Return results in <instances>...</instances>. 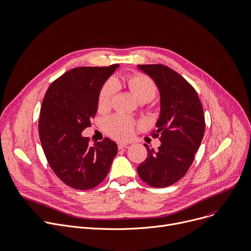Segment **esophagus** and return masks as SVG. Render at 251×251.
<instances>
[{
    "instance_id": "1",
    "label": "esophagus",
    "mask_w": 251,
    "mask_h": 251,
    "mask_svg": "<svg viewBox=\"0 0 251 251\" xmlns=\"http://www.w3.org/2000/svg\"><path fill=\"white\" fill-rule=\"evenodd\" d=\"M127 145H128V144H126V143L119 142V143H118V148H119V149H123V148H126Z\"/></svg>"
}]
</instances>
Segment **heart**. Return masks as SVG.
Here are the masks:
<instances>
[{
    "label": "heart",
    "mask_w": 251,
    "mask_h": 251,
    "mask_svg": "<svg viewBox=\"0 0 251 251\" xmlns=\"http://www.w3.org/2000/svg\"><path fill=\"white\" fill-rule=\"evenodd\" d=\"M125 83L139 102H149L156 96L158 89L154 80L148 75L137 73L128 75ZM116 93V83L113 79H108L102 86L98 96V109L106 111L110 108L112 99ZM136 126V122L130 117L116 114L105 121V128L108 134L116 139L126 140L131 137Z\"/></svg>",
    "instance_id": "obj_1"
}]
</instances>
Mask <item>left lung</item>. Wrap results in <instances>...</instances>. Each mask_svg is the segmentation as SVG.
Masks as SVG:
<instances>
[{"instance_id":"obj_1","label":"left lung","mask_w":251,"mask_h":251,"mask_svg":"<svg viewBox=\"0 0 251 251\" xmlns=\"http://www.w3.org/2000/svg\"><path fill=\"white\" fill-rule=\"evenodd\" d=\"M153 78L160 93V116L151 133L159 138L157 151L147 144L146 159L139 164V177L148 186L165 188L187 174L205 132V116L199 96L189 81L163 64H139Z\"/></svg>"}]
</instances>
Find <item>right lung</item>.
Instances as JSON below:
<instances>
[{"instance_id":"add662e5","label":"right lung","mask_w":251,"mask_h":251,"mask_svg":"<svg viewBox=\"0 0 251 251\" xmlns=\"http://www.w3.org/2000/svg\"><path fill=\"white\" fill-rule=\"evenodd\" d=\"M118 68L81 66L64 73L46 91L38 122L42 149L50 168L71 188L85 191L107 176L118 146L109 139L89 145L81 132L91 126L99 92Z\"/></svg>"}]
</instances>
